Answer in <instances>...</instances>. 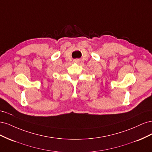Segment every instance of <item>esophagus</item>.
I'll use <instances>...</instances> for the list:
<instances>
[{"mask_svg":"<svg viewBox=\"0 0 152 152\" xmlns=\"http://www.w3.org/2000/svg\"><path fill=\"white\" fill-rule=\"evenodd\" d=\"M75 61H76V62H79V59H77V60H75Z\"/></svg>","mask_w":152,"mask_h":152,"instance_id":"esophagus-1","label":"esophagus"}]
</instances>
